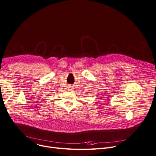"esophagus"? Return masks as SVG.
<instances>
[{
    "label": "esophagus",
    "mask_w": 156,
    "mask_h": 156,
    "mask_svg": "<svg viewBox=\"0 0 156 156\" xmlns=\"http://www.w3.org/2000/svg\"><path fill=\"white\" fill-rule=\"evenodd\" d=\"M68 89H69V90H72L73 89V87H72V86H69V87H68Z\"/></svg>",
    "instance_id": "1"
}]
</instances>
